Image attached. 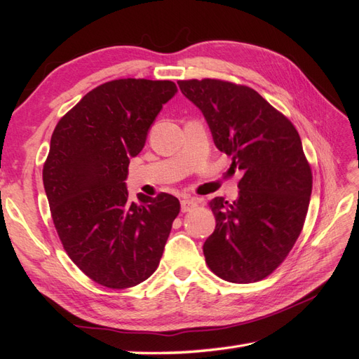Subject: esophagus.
<instances>
[{
	"instance_id": "1",
	"label": "esophagus",
	"mask_w": 359,
	"mask_h": 359,
	"mask_svg": "<svg viewBox=\"0 0 359 359\" xmlns=\"http://www.w3.org/2000/svg\"><path fill=\"white\" fill-rule=\"evenodd\" d=\"M196 207H197V201H194V199L180 201V210H182V212H188V211H191Z\"/></svg>"
}]
</instances>
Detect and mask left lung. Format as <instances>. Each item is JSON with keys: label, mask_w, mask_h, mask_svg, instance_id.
<instances>
[{"label": "left lung", "mask_w": 359, "mask_h": 359, "mask_svg": "<svg viewBox=\"0 0 359 359\" xmlns=\"http://www.w3.org/2000/svg\"><path fill=\"white\" fill-rule=\"evenodd\" d=\"M177 85L203 114L215 144L242 171L234 202L216 197V228L203 243L210 270L228 282L269 276L293 248L307 216L311 170L285 116L248 86L205 79Z\"/></svg>", "instance_id": "obj_1"}]
</instances>
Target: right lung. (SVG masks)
Here are the masks:
<instances>
[{
	"label": "right lung",
	"instance_id": "obj_1",
	"mask_svg": "<svg viewBox=\"0 0 359 359\" xmlns=\"http://www.w3.org/2000/svg\"><path fill=\"white\" fill-rule=\"evenodd\" d=\"M177 93L170 80L121 79L90 90L53 129L43 184L67 256L97 284L129 288L158 266L177 197L128 201L129 160Z\"/></svg>",
	"mask_w": 359,
	"mask_h": 359
}]
</instances>
